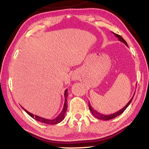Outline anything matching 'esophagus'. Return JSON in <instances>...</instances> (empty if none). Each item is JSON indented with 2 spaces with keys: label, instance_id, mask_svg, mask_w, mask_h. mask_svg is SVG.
Wrapping results in <instances>:
<instances>
[{
  "label": "esophagus",
  "instance_id": "34e87169",
  "mask_svg": "<svg viewBox=\"0 0 149 149\" xmlns=\"http://www.w3.org/2000/svg\"><path fill=\"white\" fill-rule=\"evenodd\" d=\"M72 79L75 81V80L77 79V78H76V77H72Z\"/></svg>",
  "mask_w": 149,
  "mask_h": 149
}]
</instances>
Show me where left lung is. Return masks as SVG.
Segmentation results:
<instances>
[{"label":"left lung","instance_id":"1","mask_svg":"<svg viewBox=\"0 0 149 149\" xmlns=\"http://www.w3.org/2000/svg\"><path fill=\"white\" fill-rule=\"evenodd\" d=\"M112 33H113V34H114V35H115V36L118 39H119L120 41L123 42V43H124V44L126 45V46H127V42H126V41H125L124 39H123L122 38V37L120 36V35H118V34H116V33H114V32H112ZM134 95H135V94H134ZM134 95H133V96L132 97V99H130L129 102H128L127 104H126L124 107H123V108H122V109H121L120 110L118 111L117 112L114 113V114H110V115H104V114H100V113L98 112L97 111H96L95 110H94V108H93L91 107V105L90 102H89V109H90V110H91V112L92 114H93V116H94L95 117L98 118V119L102 120H111V119H113V118L117 117V116H120L121 114H122V113L123 112V111H124V110L126 109V108H127L128 106H129V105L130 104L131 102L132 101V99H133V97H134Z\"/></svg>","mask_w":149,"mask_h":149}]
</instances>
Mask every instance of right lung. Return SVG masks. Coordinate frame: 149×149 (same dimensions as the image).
Here are the masks:
<instances>
[{
  "label": "right lung",
  "instance_id": "1",
  "mask_svg": "<svg viewBox=\"0 0 149 149\" xmlns=\"http://www.w3.org/2000/svg\"><path fill=\"white\" fill-rule=\"evenodd\" d=\"M67 97H68V89L65 90L64 92V99H65V101H64V107H63V109L62 110V112L60 113V114L56 118H55L54 119L52 120H49V119H46V118L40 117L39 116L37 115H34L31 114V113L29 112L28 111L26 110V109H24V108H22L23 109L26 111V112L30 116L31 118H34L35 120H36L37 121H39L40 122L46 123V124H49V125H54V124H57L60 122H61L65 118V113L67 110Z\"/></svg>",
  "mask_w": 149,
  "mask_h": 149
}]
</instances>
